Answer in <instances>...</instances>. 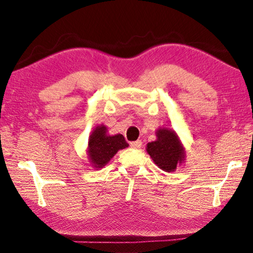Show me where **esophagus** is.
I'll use <instances>...</instances> for the list:
<instances>
[{
	"label": "esophagus",
	"instance_id": "1",
	"mask_svg": "<svg viewBox=\"0 0 253 253\" xmlns=\"http://www.w3.org/2000/svg\"><path fill=\"white\" fill-rule=\"evenodd\" d=\"M142 140H136V142H131L130 143V147L132 148H140L142 147Z\"/></svg>",
	"mask_w": 253,
	"mask_h": 253
}]
</instances>
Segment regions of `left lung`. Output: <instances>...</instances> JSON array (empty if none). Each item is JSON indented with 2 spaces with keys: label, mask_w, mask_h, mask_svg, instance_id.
Returning <instances> with one entry per match:
<instances>
[{
  "label": "left lung",
  "mask_w": 253,
  "mask_h": 253,
  "mask_svg": "<svg viewBox=\"0 0 253 253\" xmlns=\"http://www.w3.org/2000/svg\"><path fill=\"white\" fill-rule=\"evenodd\" d=\"M157 139L147 144L146 151L154 163L165 172H174L185 158V151L176 132L168 128L156 131Z\"/></svg>",
  "instance_id": "left-lung-1"
}]
</instances>
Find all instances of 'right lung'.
<instances>
[{
    "label": "right lung",
    "mask_w": 253,
    "mask_h": 253,
    "mask_svg": "<svg viewBox=\"0 0 253 253\" xmlns=\"http://www.w3.org/2000/svg\"><path fill=\"white\" fill-rule=\"evenodd\" d=\"M129 146L122 134L108 135L107 127H96L89 136L88 156L91 165L96 169H102L115 156L119 149Z\"/></svg>",
    "instance_id": "add662e5"
}]
</instances>
